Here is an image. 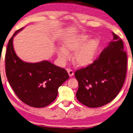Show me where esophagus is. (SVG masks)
<instances>
[{
  "label": "esophagus",
  "mask_w": 133,
  "mask_h": 133,
  "mask_svg": "<svg viewBox=\"0 0 133 133\" xmlns=\"http://www.w3.org/2000/svg\"><path fill=\"white\" fill-rule=\"evenodd\" d=\"M67 70H68V72L69 74V77L73 76V75H74V71H73V70L70 69H68Z\"/></svg>",
  "instance_id": "34e87169"
}]
</instances>
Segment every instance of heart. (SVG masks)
<instances>
[{
    "instance_id": "b5f03b06",
    "label": "heart",
    "mask_w": 133,
    "mask_h": 133,
    "mask_svg": "<svg viewBox=\"0 0 133 133\" xmlns=\"http://www.w3.org/2000/svg\"><path fill=\"white\" fill-rule=\"evenodd\" d=\"M86 34H78L67 38L64 48L58 51V58L65 63L70 58L69 53H74V62L79 67H87L93 63L97 57L100 46L99 40L92 38Z\"/></svg>"
}]
</instances>
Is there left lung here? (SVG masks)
Returning <instances> with one entry per match:
<instances>
[{
    "mask_svg": "<svg viewBox=\"0 0 133 133\" xmlns=\"http://www.w3.org/2000/svg\"><path fill=\"white\" fill-rule=\"evenodd\" d=\"M113 40L99 57L87 68L75 72L78 82L77 99L87 107L96 108L109 103L118 95L125 82L127 55L123 42L115 33Z\"/></svg>",
    "mask_w": 133,
    "mask_h": 133,
    "instance_id": "left-lung-1",
    "label": "left lung"
}]
</instances>
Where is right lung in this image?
<instances>
[{"instance_id": "add662e5", "label": "right lung", "mask_w": 133, "mask_h": 133, "mask_svg": "<svg viewBox=\"0 0 133 133\" xmlns=\"http://www.w3.org/2000/svg\"><path fill=\"white\" fill-rule=\"evenodd\" d=\"M8 41L5 54V72L10 85L21 101L33 107H44L56 98L58 88L69 78L64 69L48 61L29 63L22 61L15 53L13 37Z\"/></svg>"}]
</instances>
